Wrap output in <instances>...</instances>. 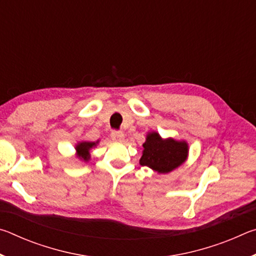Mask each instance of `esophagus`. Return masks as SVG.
I'll use <instances>...</instances> for the list:
<instances>
[{"mask_svg":"<svg viewBox=\"0 0 256 256\" xmlns=\"http://www.w3.org/2000/svg\"><path fill=\"white\" fill-rule=\"evenodd\" d=\"M110 136L115 142H122L124 140V133L122 131H112Z\"/></svg>","mask_w":256,"mask_h":256,"instance_id":"esophagus-1","label":"esophagus"}]
</instances>
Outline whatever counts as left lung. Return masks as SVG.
<instances>
[{
    "label": "left lung",
    "mask_w": 256,
    "mask_h": 256,
    "mask_svg": "<svg viewBox=\"0 0 256 256\" xmlns=\"http://www.w3.org/2000/svg\"><path fill=\"white\" fill-rule=\"evenodd\" d=\"M140 164L166 174L185 162L188 154L186 141H177L172 138H162L157 132L146 134Z\"/></svg>",
    "instance_id": "8db88e82"
}]
</instances>
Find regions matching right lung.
<instances>
[{"mask_svg": "<svg viewBox=\"0 0 256 256\" xmlns=\"http://www.w3.org/2000/svg\"><path fill=\"white\" fill-rule=\"evenodd\" d=\"M99 141L96 142H88V141H81L76 146V156L81 160H84V162H88L90 159V150H92L94 146H96Z\"/></svg>", "mask_w": 256, "mask_h": 256, "instance_id": "right-lung-1", "label": "right lung"}]
</instances>
